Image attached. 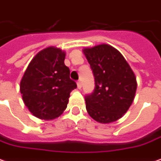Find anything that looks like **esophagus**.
Instances as JSON below:
<instances>
[{"instance_id":"obj_1","label":"esophagus","mask_w":161,"mask_h":161,"mask_svg":"<svg viewBox=\"0 0 161 161\" xmlns=\"http://www.w3.org/2000/svg\"><path fill=\"white\" fill-rule=\"evenodd\" d=\"M81 86H82L81 80H78V81H77V87H78L79 89H80L81 88Z\"/></svg>"}]
</instances>
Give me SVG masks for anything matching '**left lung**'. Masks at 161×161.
Segmentation results:
<instances>
[{"instance_id": "obj_1", "label": "left lung", "mask_w": 161, "mask_h": 161, "mask_svg": "<svg viewBox=\"0 0 161 161\" xmlns=\"http://www.w3.org/2000/svg\"><path fill=\"white\" fill-rule=\"evenodd\" d=\"M83 53L95 80L93 92L85 97L86 111L101 124L118 120L135 98L137 87L135 74L123 55L109 44L85 48Z\"/></svg>"}]
</instances>
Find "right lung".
<instances>
[{
  "mask_svg": "<svg viewBox=\"0 0 161 161\" xmlns=\"http://www.w3.org/2000/svg\"><path fill=\"white\" fill-rule=\"evenodd\" d=\"M64 59L65 52L61 49L45 48L32 58L21 79L25 105L40 119L58 118L67 108L70 92L77 87Z\"/></svg>",
  "mask_w": 161,
  "mask_h": 161,
  "instance_id": "add662e5",
  "label": "right lung"
}]
</instances>
